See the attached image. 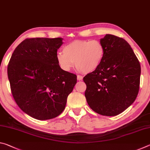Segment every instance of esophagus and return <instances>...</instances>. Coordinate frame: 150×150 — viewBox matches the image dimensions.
Masks as SVG:
<instances>
[{
	"label": "esophagus",
	"mask_w": 150,
	"mask_h": 150,
	"mask_svg": "<svg viewBox=\"0 0 150 150\" xmlns=\"http://www.w3.org/2000/svg\"><path fill=\"white\" fill-rule=\"evenodd\" d=\"M83 76H81V75H77V80L78 81H81L83 79Z\"/></svg>",
	"instance_id": "34e87169"
}]
</instances>
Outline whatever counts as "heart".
<instances>
[{
	"label": "heart",
	"mask_w": 150,
	"mask_h": 150,
	"mask_svg": "<svg viewBox=\"0 0 150 150\" xmlns=\"http://www.w3.org/2000/svg\"><path fill=\"white\" fill-rule=\"evenodd\" d=\"M105 47L98 40H75L65 45L63 52L57 54V62L63 70L69 71L74 66L84 73H91L100 65Z\"/></svg>",
	"instance_id": "1"
}]
</instances>
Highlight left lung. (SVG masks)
<instances>
[{
	"mask_svg": "<svg viewBox=\"0 0 150 150\" xmlns=\"http://www.w3.org/2000/svg\"><path fill=\"white\" fill-rule=\"evenodd\" d=\"M100 42L105 47L100 65L83 78L88 106L103 116L118 115L136 100L140 82V64L125 40L106 34Z\"/></svg>",
	"mask_w": 150,
	"mask_h": 150,
	"instance_id": "8db88e82",
	"label": "left lung"
}]
</instances>
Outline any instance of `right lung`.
I'll return each instance as SVG.
<instances>
[{
  "label": "right lung",
  "instance_id": "obj_1",
  "mask_svg": "<svg viewBox=\"0 0 150 150\" xmlns=\"http://www.w3.org/2000/svg\"><path fill=\"white\" fill-rule=\"evenodd\" d=\"M62 40V38L26 39L14 50L8 65L15 102L37 120L59 116L77 83V76L63 70L57 62Z\"/></svg>",
  "mask_w": 150,
  "mask_h": 150
}]
</instances>
